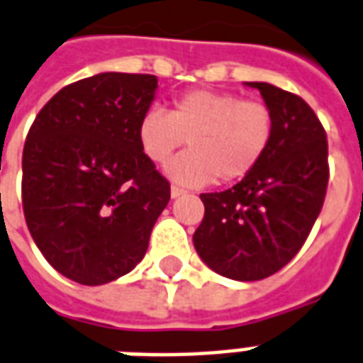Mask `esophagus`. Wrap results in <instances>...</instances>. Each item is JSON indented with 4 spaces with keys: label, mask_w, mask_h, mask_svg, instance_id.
<instances>
[{
    "label": "esophagus",
    "mask_w": 363,
    "mask_h": 363,
    "mask_svg": "<svg viewBox=\"0 0 363 363\" xmlns=\"http://www.w3.org/2000/svg\"><path fill=\"white\" fill-rule=\"evenodd\" d=\"M182 194H186V190H184L182 186H177V184L171 186V196H173V198H179V196H182Z\"/></svg>",
    "instance_id": "obj_1"
}]
</instances>
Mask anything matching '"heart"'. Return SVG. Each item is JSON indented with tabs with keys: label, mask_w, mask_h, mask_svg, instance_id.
<instances>
[{
	"label": "heart",
	"mask_w": 363,
	"mask_h": 363,
	"mask_svg": "<svg viewBox=\"0 0 363 363\" xmlns=\"http://www.w3.org/2000/svg\"><path fill=\"white\" fill-rule=\"evenodd\" d=\"M276 118L267 102L245 101L234 93L194 89L175 96L167 114L152 108L137 125L140 150L165 167L186 145L190 152L169 167L173 179L188 184L242 181L270 150Z\"/></svg>",
	"instance_id": "b5f03b06"
}]
</instances>
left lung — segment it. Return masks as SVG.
Here are the masks:
<instances>
[{
	"instance_id": "8db88e82",
	"label": "left lung",
	"mask_w": 363,
	"mask_h": 363,
	"mask_svg": "<svg viewBox=\"0 0 363 363\" xmlns=\"http://www.w3.org/2000/svg\"><path fill=\"white\" fill-rule=\"evenodd\" d=\"M245 85L261 91L272 108V146L238 184L201 194L206 215L194 232V247L220 276L257 281L297 255L322 211L329 181L328 137L298 95L270 83Z\"/></svg>"
}]
</instances>
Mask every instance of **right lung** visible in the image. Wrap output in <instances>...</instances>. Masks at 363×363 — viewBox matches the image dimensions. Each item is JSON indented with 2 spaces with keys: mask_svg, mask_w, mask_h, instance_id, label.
<instances>
[{
  "mask_svg": "<svg viewBox=\"0 0 363 363\" xmlns=\"http://www.w3.org/2000/svg\"><path fill=\"white\" fill-rule=\"evenodd\" d=\"M156 87L150 74L85 77L52 96L26 135L28 230L47 262L82 286L131 272L169 203V181L137 140Z\"/></svg>",
  "mask_w": 363,
  "mask_h": 363,
  "instance_id": "add662e5",
  "label": "right lung"
}]
</instances>
